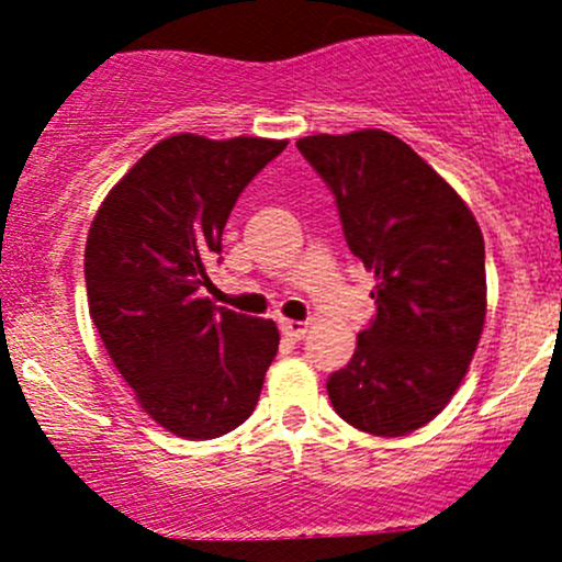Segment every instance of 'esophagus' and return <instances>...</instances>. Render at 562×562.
Segmentation results:
<instances>
[{"label":"esophagus","mask_w":562,"mask_h":562,"mask_svg":"<svg viewBox=\"0 0 562 562\" xmlns=\"http://www.w3.org/2000/svg\"><path fill=\"white\" fill-rule=\"evenodd\" d=\"M280 331H282V337H288V339H302L304 334H307V323H304V321H285V317H282Z\"/></svg>","instance_id":"esophagus-1"}]
</instances>
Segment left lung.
<instances>
[{"label":"left lung","instance_id":"1","mask_svg":"<svg viewBox=\"0 0 562 562\" xmlns=\"http://www.w3.org/2000/svg\"><path fill=\"white\" fill-rule=\"evenodd\" d=\"M304 160L334 192L350 252L375 274L378 313L326 381L361 432L432 422L468 372L486 317L484 236L454 187L383 130L307 135Z\"/></svg>","mask_w":562,"mask_h":562}]
</instances>
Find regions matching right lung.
<instances>
[{"mask_svg": "<svg viewBox=\"0 0 562 562\" xmlns=\"http://www.w3.org/2000/svg\"><path fill=\"white\" fill-rule=\"evenodd\" d=\"M288 140L179 133L108 192L83 252L89 315L119 375L168 432L209 440L258 405L280 331L201 299L236 198Z\"/></svg>", "mask_w": 562, "mask_h": 562, "instance_id": "add662e5", "label": "right lung"}]
</instances>
